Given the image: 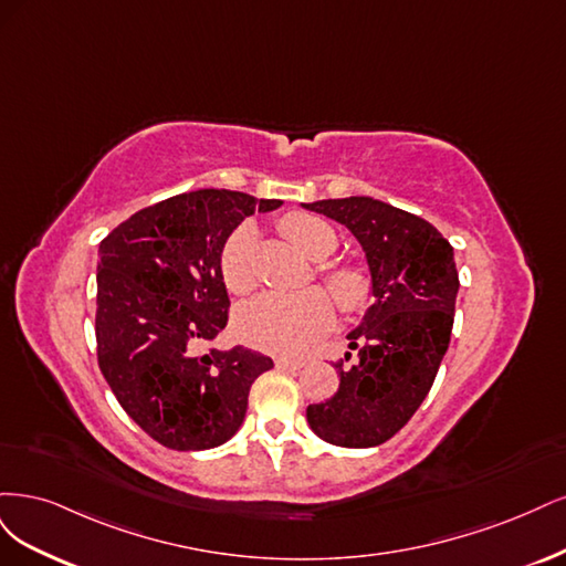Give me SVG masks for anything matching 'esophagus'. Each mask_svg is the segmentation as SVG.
Returning a JSON list of instances; mask_svg holds the SVG:
<instances>
[{
    "label": "esophagus",
    "mask_w": 566,
    "mask_h": 566,
    "mask_svg": "<svg viewBox=\"0 0 566 566\" xmlns=\"http://www.w3.org/2000/svg\"><path fill=\"white\" fill-rule=\"evenodd\" d=\"M305 364V359H289V357H280L277 359V369H284V371H296L301 369Z\"/></svg>",
    "instance_id": "1"
}]
</instances>
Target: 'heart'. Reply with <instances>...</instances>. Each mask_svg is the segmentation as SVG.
I'll return each instance as SVG.
<instances>
[{
  "label": "heart",
  "mask_w": 566,
  "mask_h": 566,
  "mask_svg": "<svg viewBox=\"0 0 566 566\" xmlns=\"http://www.w3.org/2000/svg\"><path fill=\"white\" fill-rule=\"evenodd\" d=\"M280 228L310 259L329 256L336 247L334 228L313 213L291 211L282 218ZM221 275L232 294L244 296L256 286V228L251 223L240 226L228 237L221 251ZM319 275L345 313L367 305L369 280L359 268H322ZM332 296L322 289H305L298 294H263L237 310V336L265 353H301L332 326Z\"/></svg>",
  "instance_id": "1"
}]
</instances>
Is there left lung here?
<instances>
[{
    "mask_svg": "<svg viewBox=\"0 0 566 566\" xmlns=\"http://www.w3.org/2000/svg\"><path fill=\"white\" fill-rule=\"evenodd\" d=\"M348 228L367 256L374 305L348 334L353 365L336 361L340 386L310 405L324 442L367 449L402 430L432 388L449 348L459 272L453 249L423 218L374 197L303 205Z\"/></svg>",
    "mask_w": 566,
    "mask_h": 566,
    "instance_id": "obj_1",
    "label": "left lung"
}]
</instances>
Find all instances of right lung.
<instances>
[{
	"mask_svg": "<svg viewBox=\"0 0 566 566\" xmlns=\"http://www.w3.org/2000/svg\"><path fill=\"white\" fill-rule=\"evenodd\" d=\"M280 199L192 190L126 218L98 247V367L155 442L202 451L240 430L251 382L272 359L242 345L199 350L228 324L221 251L253 211Z\"/></svg>",
	"mask_w": 566,
	"mask_h": 566,
	"instance_id": "1",
	"label": "right lung"
}]
</instances>
